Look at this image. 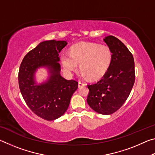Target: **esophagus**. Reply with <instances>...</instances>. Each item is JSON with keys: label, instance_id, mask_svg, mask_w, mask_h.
<instances>
[{"label": "esophagus", "instance_id": "34e87169", "mask_svg": "<svg viewBox=\"0 0 155 155\" xmlns=\"http://www.w3.org/2000/svg\"><path fill=\"white\" fill-rule=\"evenodd\" d=\"M85 84L83 82H82V81H79V82H78V87H83V86H85Z\"/></svg>", "mask_w": 155, "mask_h": 155}]
</instances>
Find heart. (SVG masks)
Wrapping results in <instances>:
<instances>
[{
	"mask_svg": "<svg viewBox=\"0 0 155 155\" xmlns=\"http://www.w3.org/2000/svg\"><path fill=\"white\" fill-rule=\"evenodd\" d=\"M61 63L65 71L72 73L78 68L84 77L96 80L105 74L111 64L113 52L109 46L96 43L82 42L72 46L70 53L64 52Z\"/></svg>",
	"mask_w": 155,
	"mask_h": 155,
	"instance_id": "b5f03b06",
	"label": "heart"
}]
</instances>
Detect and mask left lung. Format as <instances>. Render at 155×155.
Here are the masks:
<instances>
[{
  "label": "left lung",
  "instance_id": "8db88e82",
  "mask_svg": "<svg viewBox=\"0 0 155 155\" xmlns=\"http://www.w3.org/2000/svg\"><path fill=\"white\" fill-rule=\"evenodd\" d=\"M113 52L111 64L101 80L90 84L87 102L94 111L110 115L117 111L127 101L135 82L133 54L114 36L103 39Z\"/></svg>",
  "mask_w": 155,
  "mask_h": 155
}]
</instances>
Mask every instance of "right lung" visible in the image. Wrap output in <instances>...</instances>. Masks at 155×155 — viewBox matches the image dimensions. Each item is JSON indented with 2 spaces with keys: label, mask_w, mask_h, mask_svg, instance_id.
Here are the masks:
<instances>
[{
  "label": "right lung",
  "mask_w": 155,
  "mask_h": 155,
  "mask_svg": "<svg viewBox=\"0 0 155 155\" xmlns=\"http://www.w3.org/2000/svg\"><path fill=\"white\" fill-rule=\"evenodd\" d=\"M67 44L66 41H41L26 54L20 66L18 83L23 98L34 114L48 121L65 114L78 88L77 81L65 79L60 74L59 53ZM40 68H45L48 77L38 84L35 74Z\"/></svg>",
  "instance_id": "obj_1"
}]
</instances>
